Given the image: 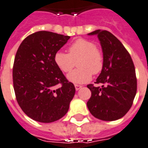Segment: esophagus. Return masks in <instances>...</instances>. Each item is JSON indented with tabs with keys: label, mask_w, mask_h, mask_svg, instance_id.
Returning <instances> with one entry per match:
<instances>
[{
	"label": "esophagus",
	"mask_w": 148,
	"mask_h": 148,
	"mask_svg": "<svg viewBox=\"0 0 148 148\" xmlns=\"http://www.w3.org/2000/svg\"><path fill=\"white\" fill-rule=\"evenodd\" d=\"M74 86H75V89H76V90H79L80 88H82V86H81V85L75 84V85H74Z\"/></svg>",
	"instance_id": "obj_1"
}]
</instances>
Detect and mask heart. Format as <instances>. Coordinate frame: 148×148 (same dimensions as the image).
I'll return each mask as SVG.
<instances>
[{
  "label": "heart",
  "instance_id": "heart-1",
  "mask_svg": "<svg viewBox=\"0 0 148 148\" xmlns=\"http://www.w3.org/2000/svg\"><path fill=\"white\" fill-rule=\"evenodd\" d=\"M54 62L64 73H68V80L75 84H85L91 80L92 74H99L104 65V55L102 49L90 39L80 38L68 48V53L58 51L55 54Z\"/></svg>",
  "mask_w": 148,
  "mask_h": 148
}]
</instances>
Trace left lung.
Masks as SVG:
<instances>
[{"mask_svg":"<svg viewBox=\"0 0 148 148\" xmlns=\"http://www.w3.org/2000/svg\"><path fill=\"white\" fill-rule=\"evenodd\" d=\"M104 55V65L95 84L87 85L91 97L86 105L90 113L103 121L123 117L132 106L137 92L135 68L130 54L110 32L95 30Z\"/></svg>","mask_w":148,"mask_h":148,"instance_id":"1","label":"left lung"}]
</instances>
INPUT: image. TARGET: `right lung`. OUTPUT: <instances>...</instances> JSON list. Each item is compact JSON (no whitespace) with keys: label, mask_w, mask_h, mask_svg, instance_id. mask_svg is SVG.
Here are the masks:
<instances>
[{"label":"right lung","mask_w":148,"mask_h":148,"mask_svg":"<svg viewBox=\"0 0 148 148\" xmlns=\"http://www.w3.org/2000/svg\"><path fill=\"white\" fill-rule=\"evenodd\" d=\"M70 39L68 36L39 31L24 39L13 67L16 99L24 113L44 123L63 117L69 109L75 87L55 62V54ZM61 86L57 88L56 86Z\"/></svg>","instance_id":"right-lung-1"}]
</instances>
